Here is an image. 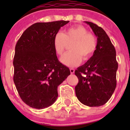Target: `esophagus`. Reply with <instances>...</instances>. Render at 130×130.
<instances>
[{
	"mask_svg": "<svg viewBox=\"0 0 130 130\" xmlns=\"http://www.w3.org/2000/svg\"><path fill=\"white\" fill-rule=\"evenodd\" d=\"M70 72H71V73H74V72H75V69H73V68H71V69H70Z\"/></svg>",
	"mask_w": 130,
	"mask_h": 130,
	"instance_id": "esophagus-1",
	"label": "esophagus"
}]
</instances>
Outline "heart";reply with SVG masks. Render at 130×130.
I'll list each match as a JSON object with an SVG mask.
<instances>
[{"label": "heart", "instance_id": "1", "mask_svg": "<svg viewBox=\"0 0 130 130\" xmlns=\"http://www.w3.org/2000/svg\"><path fill=\"white\" fill-rule=\"evenodd\" d=\"M70 52L61 59L64 65L73 67L84 61L88 60L96 50L97 40L94 36L82 25H75L66 29L64 33L58 32L53 38V48L59 56L63 55L68 44Z\"/></svg>", "mask_w": 130, "mask_h": 130}]
</instances>
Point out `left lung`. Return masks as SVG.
I'll return each mask as SVG.
<instances>
[{
	"label": "left lung",
	"instance_id": "1",
	"mask_svg": "<svg viewBox=\"0 0 130 130\" xmlns=\"http://www.w3.org/2000/svg\"><path fill=\"white\" fill-rule=\"evenodd\" d=\"M85 23L97 37V47L90 59L75 71L79 80L75 87V94L84 105L100 107L109 101L116 88V51L102 27L92 22ZM83 74L87 76H83Z\"/></svg>",
	"mask_w": 130,
	"mask_h": 130
}]
</instances>
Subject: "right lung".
Segmentation results:
<instances>
[{
	"mask_svg": "<svg viewBox=\"0 0 130 130\" xmlns=\"http://www.w3.org/2000/svg\"><path fill=\"white\" fill-rule=\"evenodd\" d=\"M69 21L36 23L22 34L15 46L13 81L21 100L29 107H50L57 88L70 75L53 48L54 36Z\"/></svg>",
	"mask_w": 130,
	"mask_h": 130,
	"instance_id": "right-lung-1",
	"label": "right lung"
}]
</instances>
